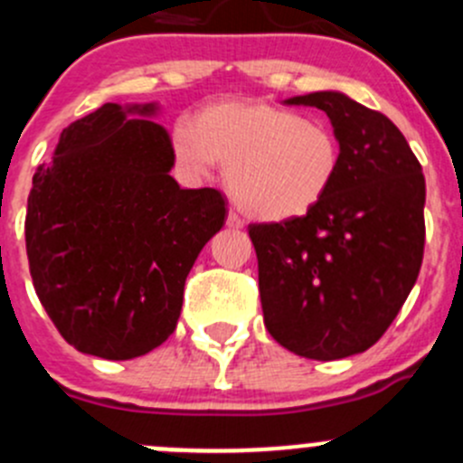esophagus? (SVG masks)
<instances>
[{"label":"esophagus","mask_w":463,"mask_h":463,"mask_svg":"<svg viewBox=\"0 0 463 463\" xmlns=\"http://www.w3.org/2000/svg\"><path fill=\"white\" fill-rule=\"evenodd\" d=\"M227 227H232V230H241L242 218L238 216L236 212H230V213H227Z\"/></svg>","instance_id":"obj_1"}]
</instances>
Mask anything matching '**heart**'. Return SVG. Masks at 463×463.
<instances>
[{
    "instance_id": "b5f03b06",
    "label": "heart",
    "mask_w": 463,
    "mask_h": 463,
    "mask_svg": "<svg viewBox=\"0 0 463 463\" xmlns=\"http://www.w3.org/2000/svg\"><path fill=\"white\" fill-rule=\"evenodd\" d=\"M177 164L207 175L225 164L233 203L260 221H292L313 212L333 189L342 150L319 121L263 100H225L200 109L194 126L171 137Z\"/></svg>"
}]
</instances>
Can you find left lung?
I'll use <instances>...</instances> for the list:
<instances>
[{"label":"left lung","instance_id":"8db88e82","mask_svg":"<svg viewBox=\"0 0 463 463\" xmlns=\"http://www.w3.org/2000/svg\"><path fill=\"white\" fill-rule=\"evenodd\" d=\"M283 103L326 112L342 164L313 212L250 225L265 328L301 358H349L381 340L414 288L425 245V177L385 114L342 91Z\"/></svg>","mask_w":463,"mask_h":463}]
</instances>
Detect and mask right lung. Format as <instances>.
Returning a JSON list of instances; mask_svg holds the SVG:
<instances>
[{"instance_id":"1","label":"right lung","mask_w":463,"mask_h":463,"mask_svg":"<svg viewBox=\"0 0 463 463\" xmlns=\"http://www.w3.org/2000/svg\"><path fill=\"white\" fill-rule=\"evenodd\" d=\"M157 105L105 103L38 166L26 254L40 304L80 354L132 360L168 340L184 283L225 225V195L180 189ZM139 113V118H130Z\"/></svg>"}]
</instances>
